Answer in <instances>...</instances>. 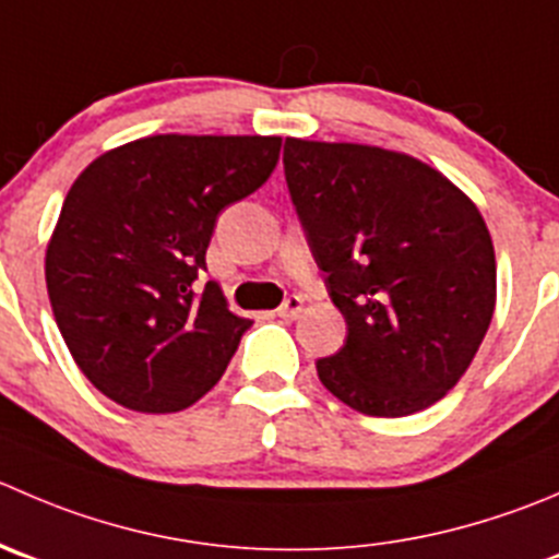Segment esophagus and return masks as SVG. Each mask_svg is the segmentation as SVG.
I'll return each instance as SVG.
<instances>
[{
  "label": "esophagus",
  "mask_w": 559,
  "mask_h": 559,
  "mask_svg": "<svg viewBox=\"0 0 559 559\" xmlns=\"http://www.w3.org/2000/svg\"><path fill=\"white\" fill-rule=\"evenodd\" d=\"M300 311H302V300L297 295L286 297V300L278 306V317L281 319H295Z\"/></svg>",
  "instance_id": "1"
}]
</instances>
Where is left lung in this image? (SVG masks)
Listing matches in <instances>:
<instances>
[{"label": "left lung", "instance_id": "8db88e82", "mask_svg": "<svg viewBox=\"0 0 559 559\" xmlns=\"http://www.w3.org/2000/svg\"><path fill=\"white\" fill-rule=\"evenodd\" d=\"M284 175L346 341L324 388L362 415L401 417L462 379L497 300L484 215L448 177L366 144L286 139Z\"/></svg>", "mask_w": 559, "mask_h": 559}]
</instances>
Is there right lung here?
Here are the masks:
<instances>
[{
  "mask_svg": "<svg viewBox=\"0 0 559 559\" xmlns=\"http://www.w3.org/2000/svg\"><path fill=\"white\" fill-rule=\"evenodd\" d=\"M278 135H150L92 160L46 251L53 319L84 377L135 412H180L229 366L251 319L207 270L221 210L278 164Z\"/></svg>",
  "mask_w": 559,
  "mask_h": 559,
  "instance_id": "obj_1",
  "label": "right lung"
}]
</instances>
